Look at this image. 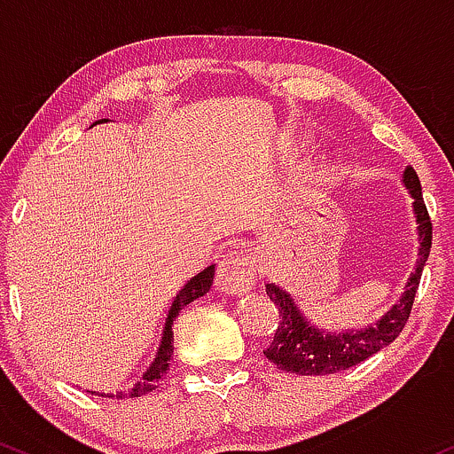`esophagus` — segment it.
<instances>
[{"label":"esophagus","mask_w":454,"mask_h":454,"mask_svg":"<svg viewBox=\"0 0 454 454\" xmlns=\"http://www.w3.org/2000/svg\"><path fill=\"white\" fill-rule=\"evenodd\" d=\"M257 281V270H254L244 254L227 253L218 262L216 270V289L221 294H244Z\"/></svg>","instance_id":"1"}]
</instances>
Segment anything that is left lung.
I'll return each instance as SVG.
<instances>
[{
  "label": "left lung",
  "instance_id": "obj_1",
  "mask_svg": "<svg viewBox=\"0 0 454 454\" xmlns=\"http://www.w3.org/2000/svg\"><path fill=\"white\" fill-rule=\"evenodd\" d=\"M401 184L407 188L411 197L416 233H419V259H416L414 272L407 278L401 298L375 324L330 333L324 325L315 324L309 315H304V310L300 309V304L287 289L277 283H268L266 292L270 300L277 304L281 322L277 325L272 343L263 354L281 371L295 375L339 373V371L360 364L363 360L378 354L405 328L422 277V268H425L431 251V221L425 201H422L420 180L411 167H405Z\"/></svg>",
  "mask_w": 454,
  "mask_h": 454
}]
</instances>
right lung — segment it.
<instances>
[{"mask_svg": "<svg viewBox=\"0 0 454 454\" xmlns=\"http://www.w3.org/2000/svg\"><path fill=\"white\" fill-rule=\"evenodd\" d=\"M105 121H109V120H98V121H94L91 126L105 124ZM212 281H214V266H207L206 270H201L197 277H192L191 281H188L184 287L177 292L176 298H173L171 309H169V313H167V319H165V328H162L159 349H156V356H154V360H152V364L145 369L144 378H141L139 381H135L129 390L115 392V395L114 392H96V390H88V392H91V395H98V396L132 399V396H144V395H147V392L156 390V386L160 384L162 378H165L167 369H169V363L173 358V322H176V317L180 315V310L184 309L186 304L195 302L197 298H201V295H206L207 292H210Z\"/></svg>", "mask_w": 454, "mask_h": 454, "instance_id": "obj_1", "label": "right lung"}]
</instances>
